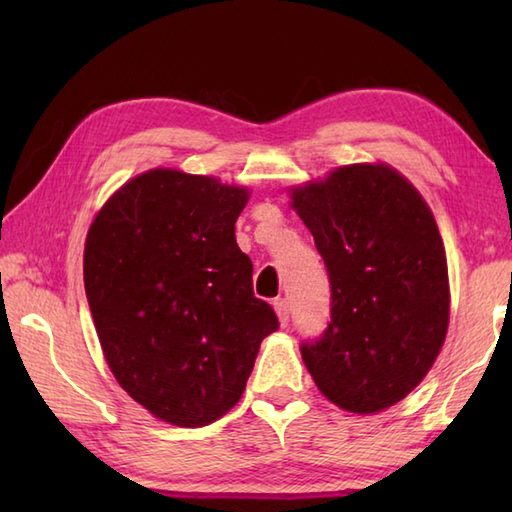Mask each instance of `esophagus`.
<instances>
[{
    "label": "esophagus",
    "instance_id": "obj_1",
    "mask_svg": "<svg viewBox=\"0 0 512 512\" xmlns=\"http://www.w3.org/2000/svg\"><path fill=\"white\" fill-rule=\"evenodd\" d=\"M273 306H275V312H277V317H279V323L284 325H288V321H290V303H288V299H275L273 301Z\"/></svg>",
    "mask_w": 512,
    "mask_h": 512
}]
</instances>
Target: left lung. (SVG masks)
I'll return each instance as SVG.
<instances>
[{
  "mask_svg": "<svg viewBox=\"0 0 512 512\" xmlns=\"http://www.w3.org/2000/svg\"><path fill=\"white\" fill-rule=\"evenodd\" d=\"M330 277V323L301 356L345 411H383L416 389L449 328V270L427 202L387 165H347L292 189Z\"/></svg>",
  "mask_w": 512,
  "mask_h": 512,
  "instance_id": "1",
  "label": "left lung"
}]
</instances>
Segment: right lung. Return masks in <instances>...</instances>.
Returning <instances> with one entry per match:
<instances>
[{
    "instance_id": "right-lung-1",
    "label": "right lung",
    "mask_w": 512,
    "mask_h": 512,
    "mask_svg": "<svg viewBox=\"0 0 512 512\" xmlns=\"http://www.w3.org/2000/svg\"><path fill=\"white\" fill-rule=\"evenodd\" d=\"M248 189L178 169L123 184L94 217L85 295L114 378L178 427H206L237 405L279 328L253 295V262L235 242Z\"/></svg>"
}]
</instances>
